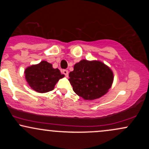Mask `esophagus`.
<instances>
[{
    "instance_id": "34e87169",
    "label": "esophagus",
    "mask_w": 149,
    "mask_h": 149,
    "mask_svg": "<svg viewBox=\"0 0 149 149\" xmlns=\"http://www.w3.org/2000/svg\"><path fill=\"white\" fill-rule=\"evenodd\" d=\"M62 73H63V74L65 75V76H66V77L69 76V71H68V70L64 69L62 71Z\"/></svg>"
}]
</instances>
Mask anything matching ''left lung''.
I'll return each instance as SVG.
<instances>
[{
	"label": "left lung",
	"instance_id": "1",
	"mask_svg": "<svg viewBox=\"0 0 149 149\" xmlns=\"http://www.w3.org/2000/svg\"><path fill=\"white\" fill-rule=\"evenodd\" d=\"M69 77L73 91L87 100L98 99L105 95L113 80L112 71L107 65L99 61L85 59L74 65Z\"/></svg>",
	"mask_w": 149,
	"mask_h": 149
}]
</instances>
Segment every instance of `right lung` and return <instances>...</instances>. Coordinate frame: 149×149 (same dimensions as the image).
I'll list each match as a JSON object with an SVG mask.
<instances>
[{
    "label": "right lung",
    "mask_w": 149,
    "mask_h": 149,
    "mask_svg": "<svg viewBox=\"0 0 149 149\" xmlns=\"http://www.w3.org/2000/svg\"><path fill=\"white\" fill-rule=\"evenodd\" d=\"M24 73L31 88L40 93L52 91L58 80L64 76L59 69H53L52 65L46 61L29 66Z\"/></svg>",
    "instance_id": "1"
}]
</instances>
